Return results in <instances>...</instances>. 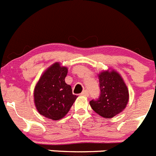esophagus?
Masks as SVG:
<instances>
[{
  "label": "esophagus",
  "mask_w": 156,
  "mask_h": 156,
  "mask_svg": "<svg viewBox=\"0 0 156 156\" xmlns=\"http://www.w3.org/2000/svg\"><path fill=\"white\" fill-rule=\"evenodd\" d=\"M80 94L82 95V96H85V97H88V96H89V93H88L87 90H83V91Z\"/></svg>",
  "instance_id": "esophagus-1"
}]
</instances>
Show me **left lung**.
I'll list each match as a JSON object with an SVG mask.
<instances>
[{
  "label": "left lung",
  "instance_id": "left-lung-1",
  "mask_svg": "<svg viewBox=\"0 0 156 156\" xmlns=\"http://www.w3.org/2000/svg\"><path fill=\"white\" fill-rule=\"evenodd\" d=\"M98 76L100 83V97L97 101H90V105L99 115L110 119L122 112L126 107L129 90L120 74L115 70H105Z\"/></svg>",
  "mask_w": 156,
  "mask_h": 156
}]
</instances>
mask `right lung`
Wrapping results in <instances>:
<instances>
[{"label":"right lung","instance_id":"add662e5","mask_svg":"<svg viewBox=\"0 0 156 156\" xmlns=\"http://www.w3.org/2000/svg\"><path fill=\"white\" fill-rule=\"evenodd\" d=\"M67 73V67L54 63L43 73L36 84L34 104L38 112L48 119H62L76 99L71 86L65 82Z\"/></svg>","mask_w":156,"mask_h":156}]
</instances>
